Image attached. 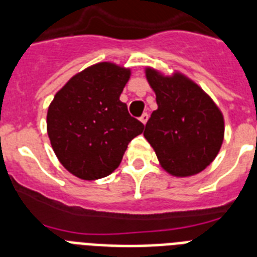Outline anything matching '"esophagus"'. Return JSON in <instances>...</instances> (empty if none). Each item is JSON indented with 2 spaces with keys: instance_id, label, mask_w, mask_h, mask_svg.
I'll return each instance as SVG.
<instances>
[{
  "instance_id": "1",
  "label": "esophagus",
  "mask_w": 257,
  "mask_h": 257,
  "mask_svg": "<svg viewBox=\"0 0 257 257\" xmlns=\"http://www.w3.org/2000/svg\"><path fill=\"white\" fill-rule=\"evenodd\" d=\"M149 118V114L148 113H143V116L140 117V121L143 122V124H147V121H148Z\"/></svg>"
}]
</instances>
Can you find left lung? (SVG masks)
Masks as SVG:
<instances>
[{"mask_svg": "<svg viewBox=\"0 0 257 257\" xmlns=\"http://www.w3.org/2000/svg\"><path fill=\"white\" fill-rule=\"evenodd\" d=\"M147 78L159 108L145 125V139L171 175L199 173L215 160L223 144V114L203 89L181 74L165 77L147 69Z\"/></svg>", "mask_w": 257, "mask_h": 257, "instance_id": "obj_1", "label": "left lung"}]
</instances>
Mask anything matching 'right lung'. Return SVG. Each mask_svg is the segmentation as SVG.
<instances>
[{
	"instance_id": "add662e5",
	"label": "right lung",
	"mask_w": 257,
	"mask_h": 257,
	"mask_svg": "<svg viewBox=\"0 0 257 257\" xmlns=\"http://www.w3.org/2000/svg\"><path fill=\"white\" fill-rule=\"evenodd\" d=\"M128 69L100 62L76 74L54 96L48 109V135L56 156L82 180L110 175L128 144L144 131L120 94Z\"/></svg>"
}]
</instances>
